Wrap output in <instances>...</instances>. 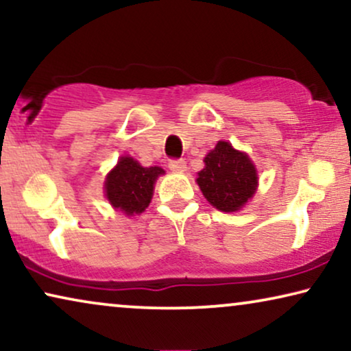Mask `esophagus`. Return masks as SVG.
I'll return each instance as SVG.
<instances>
[{"label":"esophagus","mask_w":351,"mask_h":351,"mask_svg":"<svg viewBox=\"0 0 351 351\" xmlns=\"http://www.w3.org/2000/svg\"><path fill=\"white\" fill-rule=\"evenodd\" d=\"M169 169L174 172H182L186 169V162L184 160H180V158H177V160H169Z\"/></svg>","instance_id":"esophagus-1"}]
</instances>
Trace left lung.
I'll use <instances>...</instances> for the list:
<instances>
[{"label":"left lung","mask_w":351,"mask_h":351,"mask_svg":"<svg viewBox=\"0 0 351 351\" xmlns=\"http://www.w3.org/2000/svg\"><path fill=\"white\" fill-rule=\"evenodd\" d=\"M198 182L204 198L223 213L243 208L257 186L256 167L246 153L234 150L232 143L219 142L204 158Z\"/></svg>","instance_id":"left-lung-1"}]
</instances>
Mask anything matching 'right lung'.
Masks as SVG:
<instances>
[{"mask_svg":"<svg viewBox=\"0 0 351 351\" xmlns=\"http://www.w3.org/2000/svg\"><path fill=\"white\" fill-rule=\"evenodd\" d=\"M165 174L161 167H142L131 156H123L105 180V193L114 208L128 215L141 214L148 208L153 185L158 176Z\"/></svg>","mask_w":351,"mask_h":351,"instance_id":"1","label":"right lung"}]
</instances>
